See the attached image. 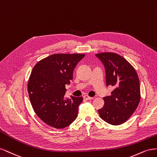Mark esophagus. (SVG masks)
<instances>
[{
	"label": "esophagus",
	"mask_w": 157,
	"mask_h": 157,
	"mask_svg": "<svg viewBox=\"0 0 157 157\" xmlns=\"http://www.w3.org/2000/svg\"><path fill=\"white\" fill-rule=\"evenodd\" d=\"M83 98L88 100H92L93 98V97H89V96H88V95H84L83 96Z\"/></svg>",
	"instance_id": "esophagus-1"
}]
</instances>
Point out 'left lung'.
<instances>
[{
	"instance_id": "1",
	"label": "left lung",
	"mask_w": 157,
	"mask_h": 157,
	"mask_svg": "<svg viewBox=\"0 0 157 157\" xmlns=\"http://www.w3.org/2000/svg\"><path fill=\"white\" fill-rule=\"evenodd\" d=\"M104 64L106 86L115 89L103 98L104 105L98 109L101 119L112 125H119L133 114L140 101V86L137 72L127 60L114 53L95 55Z\"/></svg>"
}]
</instances>
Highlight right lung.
Returning a JSON list of instances; mask_svg holds the SVG:
<instances>
[{
	"mask_svg": "<svg viewBox=\"0 0 157 157\" xmlns=\"http://www.w3.org/2000/svg\"><path fill=\"white\" fill-rule=\"evenodd\" d=\"M85 54H54L34 66L28 82L30 101L35 113L44 123L61 129L76 119L83 98L64 97L77 64Z\"/></svg>",
	"mask_w": 157,
	"mask_h": 157,
	"instance_id": "obj_1",
	"label": "right lung"
}]
</instances>
